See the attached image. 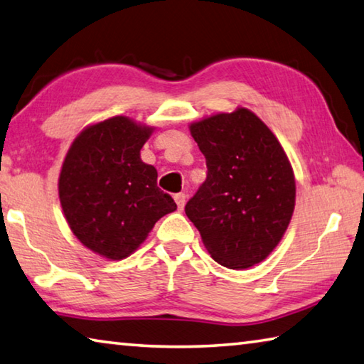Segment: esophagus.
<instances>
[{"label": "esophagus", "instance_id": "esophagus-1", "mask_svg": "<svg viewBox=\"0 0 364 364\" xmlns=\"http://www.w3.org/2000/svg\"><path fill=\"white\" fill-rule=\"evenodd\" d=\"M175 202H176L178 210L181 211L184 208V203H186V196H184V194H175Z\"/></svg>", "mask_w": 364, "mask_h": 364}]
</instances>
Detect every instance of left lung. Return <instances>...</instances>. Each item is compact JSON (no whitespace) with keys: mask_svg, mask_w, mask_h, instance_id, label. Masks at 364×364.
<instances>
[{"mask_svg":"<svg viewBox=\"0 0 364 364\" xmlns=\"http://www.w3.org/2000/svg\"><path fill=\"white\" fill-rule=\"evenodd\" d=\"M189 130L208 171L184 211L218 264L235 270L259 264L279 245L294 211L288 156L247 108L203 117Z\"/></svg>","mask_w":364,"mask_h":364,"instance_id":"obj_1","label":"left lung"}]
</instances>
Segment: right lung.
I'll use <instances>...</instances> for the list:
<instances>
[{"instance_id": "obj_1", "label": "right lung", "mask_w": 364, "mask_h": 364, "mask_svg": "<svg viewBox=\"0 0 364 364\" xmlns=\"http://www.w3.org/2000/svg\"><path fill=\"white\" fill-rule=\"evenodd\" d=\"M153 130L125 116L105 119L87 125L65 156L58 178L65 218L76 239L107 259L130 256L176 210L157 188V170L140 157Z\"/></svg>"}]
</instances>
